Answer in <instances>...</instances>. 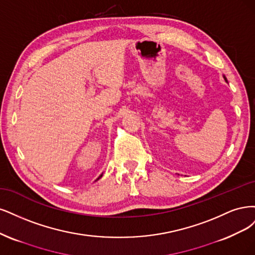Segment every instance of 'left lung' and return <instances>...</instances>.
I'll return each instance as SVG.
<instances>
[{
    "label": "left lung",
    "instance_id": "left-lung-1",
    "mask_svg": "<svg viewBox=\"0 0 255 255\" xmlns=\"http://www.w3.org/2000/svg\"><path fill=\"white\" fill-rule=\"evenodd\" d=\"M224 78H225V80H226V81H228V80H227V78H226V76H224Z\"/></svg>",
    "mask_w": 255,
    "mask_h": 255
}]
</instances>
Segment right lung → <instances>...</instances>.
I'll return each mask as SVG.
<instances>
[{"label":"right lung","mask_w":255,"mask_h":255,"mask_svg":"<svg viewBox=\"0 0 255 255\" xmlns=\"http://www.w3.org/2000/svg\"><path fill=\"white\" fill-rule=\"evenodd\" d=\"M102 177H103V175H101V176H100V177H98V178H97V180H98V179H101V178H102Z\"/></svg>","instance_id":"obj_1"}]
</instances>
